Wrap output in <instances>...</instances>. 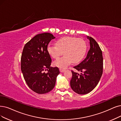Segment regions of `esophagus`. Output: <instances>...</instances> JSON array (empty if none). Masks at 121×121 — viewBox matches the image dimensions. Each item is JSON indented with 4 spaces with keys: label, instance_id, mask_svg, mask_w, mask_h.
<instances>
[{
    "label": "esophagus",
    "instance_id": "esophagus-1",
    "mask_svg": "<svg viewBox=\"0 0 121 121\" xmlns=\"http://www.w3.org/2000/svg\"><path fill=\"white\" fill-rule=\"evenodd\" d=\"M65 69H61V68H60V71L61 72H63L65 71Z\"/></svg>",
    "mask_w": 121,
    "mask_h": 121
}]
</instances>
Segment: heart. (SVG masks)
<instances>
[{
  "instance_id": "heart-1",
  "label": "heart",
  "mask_w": 121,
  "mask_h": 121,
  "mask_svg": "<svg viewBox=\"0 0 121 121\" xmlns=\"http://www.w3.org/2000/svg\"><path fill=\"white\" fill-rule=\"evenodd\" d=\"M56 44H49L48 52L54 59H57L64 53V56L54 62L55 66L61 68H65L73 62L78 63L83 59L86 54V44L82 39L65 37L58 40Z\"/></svg>"
}]
</instances>
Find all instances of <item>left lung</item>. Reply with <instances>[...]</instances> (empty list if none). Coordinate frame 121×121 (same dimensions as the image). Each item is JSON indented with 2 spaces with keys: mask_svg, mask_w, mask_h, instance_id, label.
Segmentation results:
<instances>
[{
  "mask_svg": "<svg viewBox=\"0 0 121 121\" xmlns=\"http://www.w3.org/2000/svg\"><path fill=\"white\" fill-rule=\"evenodd\" d=\"M87 38L90 46L87 55L78 65L73 67L76 70L82 73L79 74L71 70V88L78 94H86L92 91L98 84L103 73L102 50L93 38L88 36Z\"/></svg>",
  "mask_w": 121,
  "mask_h": 121,
  "instance_id": "1",
  "label": "left lung"
}]
</instances>
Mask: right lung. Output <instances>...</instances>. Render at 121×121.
Instances as JSON below:
<instances>
[{"mask_svg":"<svg viewBox=\"0 0 121 121\" xmlns=\"http://www.w3.org/2000/svg\"><path fill=\"white\" fill-rule=\"evenodd\" d=\"M55 38L49 33L39 34L23 48L21 69L24 78L29 87L38 94L47 93L54 88L60 72L57 67L51 66L52 59L47 50L49 43Z\"/></svg>","mask_w":121,"mask_h":121,"instance_id":"add662e5","label":"right lung"}]
</instances>
